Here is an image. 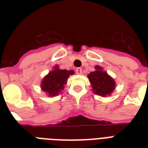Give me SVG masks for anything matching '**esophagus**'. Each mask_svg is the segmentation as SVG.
<instances>
[{
  "instance_id": "obj_1",
  "label": "esophagus",
  "mask_w": 148,
  "mask_h": 148,
  "mask_svg": "<svg viewBox=\"0 0 148 148\" xmlns=\"http://www.w3.org/2000/svg\"><path fill=\"white\" fill-rule=\"evenodd\" d=\"M76 74H82V69L78 67V68H77L76 69Z\"/></svg>"
}]
</instances>
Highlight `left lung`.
<instances>
[{"label": "left lung", "instance_id": "obj_1", "mask_svg": "<svg viewBox=\"0 0 148 148\" xmlns=\"http://www.w3.org/2000/svg\"><path fill=\"white\" fill-rule=\"evenodd\" d=\"M95 71L88 74L92 90L95 95L106 97L110 96L116 88V83L113 77L103 71V67L97 65Z\"/></svg>", "mask_w": 148, "mask_h": 148}]
</instances>
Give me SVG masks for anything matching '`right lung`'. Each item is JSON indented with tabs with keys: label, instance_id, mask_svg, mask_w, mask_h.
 <instances>
[{
	"label": "right lung",
	"instance_id": "right-lung-1",
	"mask_svg": "<svg viewBox=\"0 0 148 148\" xmlns=\"http://www.w3.org/2000/svg\"><path fill=\"white\" fill-rule=\"evenodd\" d=\"M74 74L73 70L67 71L59 68L58 64L42 79L40 88L50 97H55L62 92L64 85L67 84L70 75Z\"/></svg>",
	"mask_w": 148,
	"mask_h": 148
}]
</instances>
